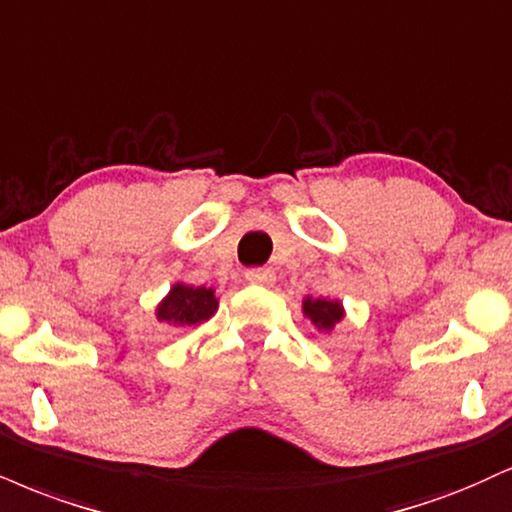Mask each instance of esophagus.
I'll use <instances>...</instances> for the list:
<instances>
[{"label":"esophagus","mask_w":512,"mask_h":512,"mask_svg":"<svg viewBox=\"0 0 512 512\" xmlns=\"http://www.w3.org/2000/svg\"><path fill=\"white\" fill-rule=\"evenodd\" d=\"M245 281L252 283V286H272L276 281V274L272 269H248L245 272Z\"/></svg>","instance_id":"obj_1"}]
</instances>
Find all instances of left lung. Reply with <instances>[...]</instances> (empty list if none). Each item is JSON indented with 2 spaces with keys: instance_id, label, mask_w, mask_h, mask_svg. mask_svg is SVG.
Returning a JSON list of instances; mask_svg holds the SVG:
<instances>
[{
  "instance_id": "1",
  "label": "left lung",
  "mask_w": 512,
  "mask_h": 512,
  "mask_svg": "<svg viewBox=\"0 0 512 512\" xmlns=\"http://www.w3.org/2000/svg\"><path fill=\"white\" fill-rule=\"evenodd\" d=\"M303 315L310 319L319 334H331L336 324L343 322V317H346V307L336 298H322V295L312 298V295H307L303 300Z\"/></svg>"
}]
</instances>
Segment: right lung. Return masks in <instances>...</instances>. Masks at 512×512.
<instances>
[{
  "mask_svg": "<svg viewBox=\"0 0 512 512\" xmlns=\"http://www.w3.org/2000/svg\"><path fill=\"white\" fill-rule=\"evenodd\" d=\"M219 310V300L214 295V288L190 286V283L176 281L169 288V293L159 300L155 307L157 322H166L176 329L186 326H200L207 319L214 317Z\"/></svg>",
  "mask_w": 512,
  "mask_h": 512,
  "instance_id": "obj_1",
  "label": "right lung"
}]
</instances>
